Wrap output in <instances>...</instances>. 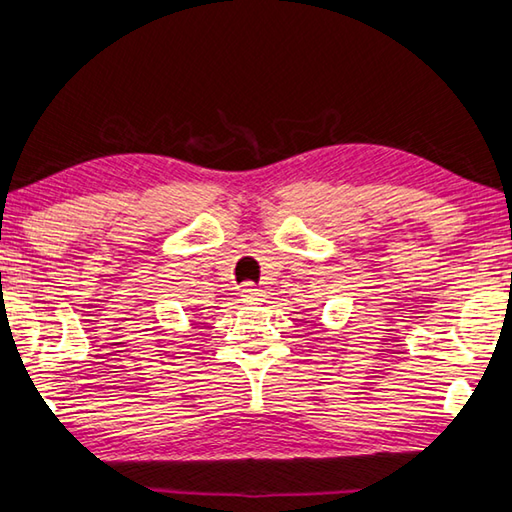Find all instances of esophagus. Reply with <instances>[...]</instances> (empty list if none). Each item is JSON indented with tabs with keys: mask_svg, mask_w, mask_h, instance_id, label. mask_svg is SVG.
Wrapping results in <instances>:
<instances>
[{
	"mask_svg": "<svg viewBox=\"0 0 512 512\" xmlns=\"http://www.w3.org/2000/svg\"><path fill=\"white\" fill-rule=\"evenodd\" d=\"M239 297H241V302H259L264 297V291L259 286H255V284H244L241 286V291H239Z\"/></svg>",
	"mask_w": 512,
	"mask_h": 512,
	"instance_id": "1",
	"label": "esophagus"
}]
</instances>
